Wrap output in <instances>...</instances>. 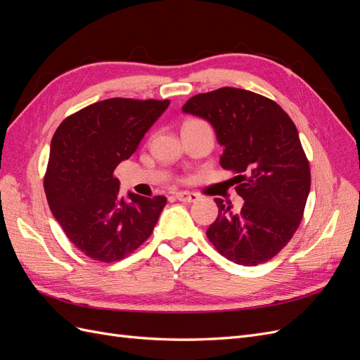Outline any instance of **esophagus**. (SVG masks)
Here are the masks:
<instances>
[{
    "label": "esophagus",
    "mask_w": 360,
    "mask_h": 360,
    "mask_svg": "<svg viewBox=\"0 0 360 360\" xmlns=\"http://www.w3.org/2000/svg\"><path fill=\"white\" fill-rule=\"evenodd\" d=\"M176 198L183 202H195L200 197L198 193H193V192H177Z\"/></svg>",
    "instance_id": "34e87169"
}]
</instances>
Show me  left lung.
Returning <instances> with one entry per match:
<instances>
[{
    "mask_svg": "<svg viewBox=\"0 0 360 360\" xmlns=\"http://www.w3.org/2000/svg\"><path fill=\"white\" fill-rule=\"evenodd\" d=\"M181 111L210 123L224 147L221 167L238 174L236 192L245 200L234 213L216 198L207 237L236 264L266 263L296 233L311 189L296 126L274 101L233 86L193 96Z\"/></svg>",
    "mask_w": 360,
    "mask_h": 360,
    "instance_id": "1",
    "label": "left lung"
}]
</instances>
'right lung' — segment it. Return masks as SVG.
Instances as JSON below:
<instances>
[{
	"instance_id": "add662e5",
	"label": "right lung",
	"mask_w": 360,
	"mask_h": 360,
	"mask_svg": "<svg viewBox=\"0 0 360 360\" xmlns=\"http://www.w3.org/2000/svg\"><path fill=\"white\" fill-rule=\"evenodd\" d=\"M169 101L106 99L58 126L51 143L45 192L53 217L96 261L123 259L158 224L165 197L120 193L114 169L132 156Z\"/></svg>"
}]
</instances>
